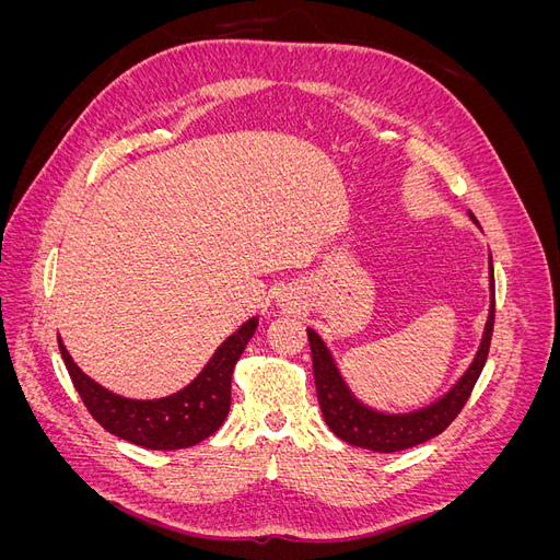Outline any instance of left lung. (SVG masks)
Wrapping results in <instances>:
<instances>
[{"mask_svg":"<svg viewBox=\"0 0 560 560\" xmlns=\"http://www.w3.org/2000/svg\"><path fill=\"white\" fill-rule=\"evenodd\" d=\"M469 219L479 226L477 217L469 212ZM488 273H490V308L488 319L481 336V346L474 354L471 364L467 366L465 374L455 381V385L446 395L439 397L436 401L422 406V409L409 411V413H385L378 409H371L362 399L352 395L346 378L338 371L327 343L322 341V336L308 327V341L313 352V376L317 387V401L322 416H325L329 430L343 439V442L369 448L376 453H395L418 446L428 439L442 434L455 416L463 411L465 401L469 399L474 385H477L486 358L490 348V336H493L495 325V280H493V259L488 257Z\"/></svg>","mask_w":560,"mask_h":560,"instance_id":"obj_1","label":"left lung"}]
</instances>
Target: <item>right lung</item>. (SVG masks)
I'll return each mask as SVG.
<instances>
[{"instance_id": "1", "label": "right lung", "mask_w": 560, "mask_h": 560, "mask_svg": "<svg viewBox=\"0 0 560 560\" xmlns=\"http://www.w3.org/2000/svg\"><path fill=\"white\" fill-rule=\"evenodd\" d=\"M259 317L254 315L214 350L206 369L175 395L161 399H128L95 383L74 364L58 338V348L79 397L91 416L118 439L151 451H177L200 444L214 434L231 409L233 366L257 331Z\"/></svg>"}]
</instances>
